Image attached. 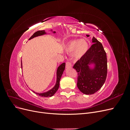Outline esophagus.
Wrapping results in <instances>:
<instances>
[{
	"label": "esophagus",
	"instance_id": "obj_1",
	"mask_svg": "<svg viewBox=\"0 0 130 130\" xmlns=\"http://www.w3.org/2000/svg\"><path fill=\"white\" fill-rule=\"evenodd\" d=\"M66 65V68H70V67H72L71 63L69 62H67Z\"/></svg>",
	"mask_w": 130,
	"mask_h": 130
}]
</instances>
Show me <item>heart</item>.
<instances>
[{
    "label": "heart",
    "instance_id": "obj_1",
    "mask_svg": "<svg viewBox=\"0 0 130 130\" xmlns=\"http://www.w3.org/2000/svg\"><path fill=\"white\" fill-rule=\"evenodd\" d=\"M89 49L88 42L85 39H75L69 41L65 46L67 53H72L74 58L78 60L87 53Z\"/></svg>",
    "mask_w": 130,
    "mask_h": 130
}]
</instances>
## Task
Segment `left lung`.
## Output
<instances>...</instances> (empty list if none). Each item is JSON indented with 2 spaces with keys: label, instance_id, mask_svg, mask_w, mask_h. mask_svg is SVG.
<instances>
[{
  "label": "left lung",
  "instance_id": "8db88e82",
  "mask_svg": "<svg viewBox=\"0 0 130 130\" xmlns=\"http://www.w3.org/2000/svg\"><path fill=\"white\" fill-rule=\"evenodd\" d=\"M92 43L87 53L73 67L78 73L77 87L86 95L95 93L102 87L107 73V56L104 47L94 37Z\"/></svg>",
  "mask_w": 130,
  "mask_h": 130
}]
</instances>
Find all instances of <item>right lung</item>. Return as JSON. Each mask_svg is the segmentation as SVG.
I'll use <instances>...</instances> for the list:
<instances>
[{"label": "right lung", "mask_w": 130, "mask_h": 130, "mask_svg": "<svg viewBox=\"0 0 130 130\" xmlns=\"http://www.w3.org/2000/svg\"><path fill=\"white\" fill-rule=\"evenodd\" d=\"M51 32H52L53 34H55L56 32L55 31H53L52 30H50ZM47 34V33L45 32V30H41V31H38L37 32H35L32 36H31L29 39V40H31L35 37H36L38 36H42V35H44ZM21 67H22V62H21ZM65 67H66V63H63L60 66L58 67L57 69V71H56V84L55 85L54 87L52 88L51 89L48 90L47 92H43V93H36L35 92L34 90H32V91L35 93V94H37V95H40L42 97H51L53 96L55 93L57 92V90H58L59 88V86H60V81L61 79V77L63 73L64 69H65Z\"/></svg>", "instance_id": "1"}]
</instances>
